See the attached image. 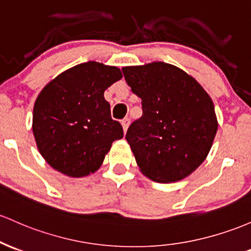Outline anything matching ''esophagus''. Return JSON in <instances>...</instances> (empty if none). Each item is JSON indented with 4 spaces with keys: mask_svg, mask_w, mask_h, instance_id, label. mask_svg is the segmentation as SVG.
Instances as JSON below:
<instances>
[{
    "mask_svg": "<svg viewBox=\"0 0 251 251\" xmlns=\"http://www.w3.org/2000/svg\"><path fill=\"white\" fill-rule=\"evenodd\" d=\"M130 123H131V120H130V118H124L123 120H121V125H123V128H124V131H127V128H128V126H130Z\"/></svg>",
    "mask_w": 251,
    "mask_h": 251,
    "instance_id": "obj_1",
    "label": "esophagus"
}]
</instances>
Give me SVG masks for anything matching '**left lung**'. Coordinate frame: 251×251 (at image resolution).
I'll return each instance as SVG.
<instances>
[{"mask_svg": "<svg viewBox=\"0 0 251 251\" xmlns=\"http://www.w3.org/2000/svg\"><path fill=\"white\" fill-rule=\"evenodd\" d=\"M121 70L142 99L143 115L125 137L140 172L162 183L191 175L207 157L218 130L210 95L192 76L168 63Z\"/></svg>", "mask_w": 251, "mask_h": 251, "instance_id": "1", "label": "left lung"}]
</instances>
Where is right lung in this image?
I'll list each match as a JSON object with an SVG mask.
<instances>
[{
    "label": "right lung",
    "instance_id": "add662e5",
    "mask_svg": "<svg viewBox=\"0 0 251 251\" xmlns=\"http://www.w3.org/2000/svg\"><path fill=\"white\" fill-rule=\"evenodd\" d=\"M123 77L120 69L87 62L45 85L33 108V134L53 169L83 177L102 164L114 140L124 137L103 93Z\"/></svg>",
    "mask_w": 251,
    "mask_h": 251
}]
</instances>
